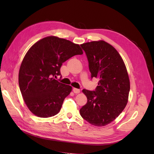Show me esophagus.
<instances>
[{
    "label": "esophagus",
    "instance_id": "esophagus-1",
    "mask_svg": "<svg viewBox=\"0 0 154 154\" xmlns=\"http://www.w3.org/2000/svg\"><path fill=\"white\" fill-rule=\"evenodd\" d=\"M74 93H75V94H78V93L80 92V90L78 89V88H73L72 89Z\"/></svg>",
    "mask_w": 154,
    "mask_h": 154
}]
</instances>
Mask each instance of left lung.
I'll list each match as a JSON object with an SVG mask.
<instances>
[{"label":"left lung","instance_id":"obj_1","mask_svg":"<svg viewBox=\"0 0 154 154\" xmlns=\"http://www.w3.org/2000/svg\"><path fill=\"white\" fill-rule=\"evenodd\" d=\"M88 61L91 78H99L95 91H82L87 103L80 113L87 122L103 127L112 122L127 104L130 80L123 60L112 45L103 40L81 44Z\"/></svg>","mask_w":154,"mask_h":154}]
</instances>
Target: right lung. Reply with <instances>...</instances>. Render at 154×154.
Returning <instances> with one entry per match:
<instances>
[{"mask_svg":"<svg viewBox=\"0 0 154 154\" xmlns=\"http://www.w3.org/2000/svg\"><path fill=\"white\" fill-rule=\"evenodd\" d=\"M80 45L49 36L38 40L27 51L18 73V84L27 108L40 118L57 114L72 87L55 80L61 75L62 63L82 54Z\"/></svg>","mask_w":154,"mask_h":154,"instance_id":"right-lung-1","label":"right lung"}]
</instances>
